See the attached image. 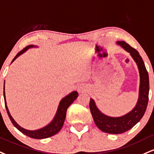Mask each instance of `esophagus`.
<instances>
[{
    "label": "esophagus",
    "mask_w": 154,
    "mask_h": 154,
    "mask_svg": "<svg viewBox=\"0 0 154 154\" xmlns=\"http://www.w3.org/2000/svg\"><path fill=\"white\" fill-rule=\"evenodd\" d=\"M78 90H79V91L82 92V90H83V88H82V87H79V88H78Z\"/></svg>",
    "instance_id": "34e87169"
}]
</instances>
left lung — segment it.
I'll use <instances>...</instances> for the list:
<instances>
[{
    "label": "left lung",
    "mask_w": 154,
    "mask_h": 154,
    "mask_svg": "<svg viewBox=\"0 0 154 154\" xmlns=\"http://www.w3.org/2000/svg\"><path fill=\"white\" fill-rule=\"evenodd\" d=\"M118 44L131 54L138 65L140 74L139 97L136 107L131 112L118 118L105 116L97 109L92 99L90 100V109L96 125L102 131L112 134H119L130 130L141 119L146 110L149 102V74L139 53L125 42H118Z\"/></svg>",
    "instance_id": "1"
}]
</instances>
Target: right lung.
<instances>
[{
    "label": "right lung",
    "mask_w": 154,
    "mask_h": 154,
    "mask_svg": "<svg viewBox=\"0 0 154 154\" xmlns=\"http://www.w3.org/2000/svg\"><path fill=\"white\" fill-rule=\"evenodd\" d=\"M30 47H34L33 45H30L29 47H26L24 48L23 49H22L21 51H20L16 56L14 57V59L12 60V62L16 59L17 57L21 55V54L25 52L26 50ZM3 96H4V100H5V108H6L7 112H8V117L10 118L11 121L12 122V123L14 124V125L18 131H21V133H23V134L26 135L27 136L30 137L32 138H36V139H43V138H47L49 137H51L54 136V135L57 134L59 131L61 130L63 126V124L64 123V120H65L66 118V110L69 107L70 105L75 100L76 98L78 96V93L77 91H74L71 92L69 95H66L65 97H64L62 100L59 103L58 110L57 111L56 116H55L54 118L52 121L50 123L49 125H47V126L42 128L38 129V130L36 131H29L26 129H24L23 128H21L20 125H18L16 122L14 120V118H12V116H11L10 112H9L8 107L6 105V101H5V82H4V88H3Z\"/></svg>",
    "instance_id": "add662e5"
}]
</instances>
